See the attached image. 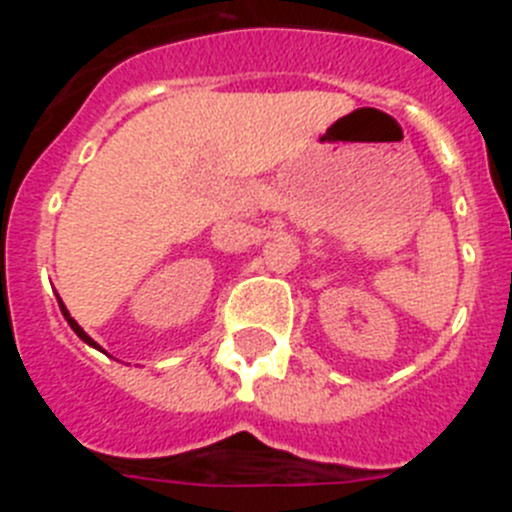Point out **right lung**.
<instances>
[{"instance_id": "right-lung-1", "label": "right lung", "mask_w": 512, "mask_h": 512, "mask_svg": "<svg viewBox=\"0 0 512 512\" xmlns=\"http://www.w3.org/2000/svg\"><path fill=\"white\" fill-rule=\"evenodd\" d=\"M58 305H61V312H63V318L69 320L71 330H74L76 336H79V338H81V341H84V343H89V346L99 348V346H97V343H94V341H92V338H89V336H87V333H84V328H81V325H79V323H76V320H74V318H71V315H69V310H66V305H63V302H58Z\"/></svg>"}]
</instances>
